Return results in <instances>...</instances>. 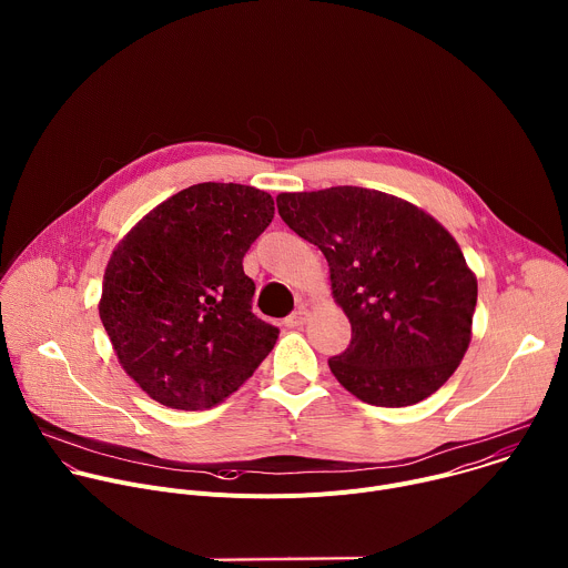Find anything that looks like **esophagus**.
I'll list each match as a JSON object with an SVG mask.
<instances>
[{
    "label": "esophagus",
    "instance_id": "34e87169",
    "mask_svg": "<svg viewBox=\"0 0 568 568\" xmlns=\"http://www.w3.org/2000/svg\"><path fill=\"white\" fill-rule=\"evenodd\" d=\"M305 321H307V310H296L294 314H290V316L285 318V326H287V328H301Z\"/></svg>",
    "mask_w": 568,
    "mask_h": 568
}]
</instances>
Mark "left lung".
I'll list each match as a JSON object with an SVG mask.
<instances>
[{
    "instance_id": "left-lung-1",
    "label": "left lung",
    "mask_w": 568,
    "mask_h": 568,
    "mask_svg": "<svg viewBox=\"0 0 568 568\" xmlns=\"http://www.w3.org/2000/svg\"><path fill=\"white\" fill-rule=\"evenodd\" d=\"M283 222L331 267L351 346L331 357L339 384L375 407L436 393L471 342L476 276L454 235L416 204L359 186L276 197Z\"/></svg>"
}]
</instances>
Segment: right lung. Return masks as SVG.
<instances>
[{"mask_svg": "<svg viewBox=\"0 0 568 568\" xmlns=\"http://www.w3.org/2000/svg\"><path fill=\"white\" fill-rule=\"evenodd\" d=\"M274 200L242 184L189 186L114 247L99 314L123 371L171 409H211L245 384L278 339L252 312L242 270Z\"/></svg>", "mask_w": 568, "mask_h": 568, "instance_id": "right-lung-1", "label": "right lung"}]
</instances>
